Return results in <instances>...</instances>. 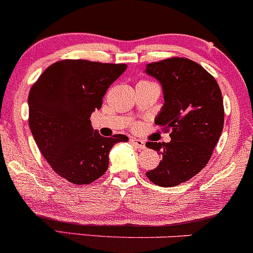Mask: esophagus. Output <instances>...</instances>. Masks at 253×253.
<instances>
[{"label":"esophagus","instance_id":"34e87169","mask_svg":"<svg viewBox=\"0 0 253 253\" xmlns=\"http://www.w3.org/2000/svg\"><path fill=\"white\" fill-rule=\"evenodd\" d=\"M130 143L134 145L135 147H138L139 150H144L145 149V143L143 140H140V139L132 138V139H130Z\"/></svg>","mask_w":253,"mask_h":253}]
</instances>
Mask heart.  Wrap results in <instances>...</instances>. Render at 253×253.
Wrapping results in <instances>:
<instances>
[{
    "label": "heart",
    "mask_w": 253,
    "mask_h": 253,
    "mask_svg": "<svg viewBox=\"0 0 253 253\" xmlns=\"http://www.w3.org/2000/svg\"><path fill=\"white\" fill-rule=\"evenodd\" d=\"M139 83H150L149 82V81H145V80H141V81H139V82H138V84Z\"/></svg>",
    "instance_id": "b5f03b06"
}]
</instances>
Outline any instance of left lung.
Returning <instances> with one entry per match:
<instances>
[{
    "label": "left lung",
    "instance_id": "8db88e82",
    "mask_svg": "<svg viewBox=\"0 0 253 253\" xmlns=\"http://www.w3.org/2000/svg\"><path fill=\"white\" fill-rule=\"evenodd\" d=\"M146 74L163 86L165 103L155 123L171 136L170 143L146 144L162 155L158 167L146 176L157 185L175 187L210 162L223 128L221 90L210 72L188 58L150 63Z\"/></svg>",
    "mask_w": 253,
    "mask_h": 253
}]
</instances>
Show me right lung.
Masks as SVG:
<instances>
[{
    "mask_svg": "<svg viewBox=\"0 0 253 253\" xmlns=\"http://www.w3.org/2000/svg\"><path fill=\"white\" fill-rule=\"evenodd\" d=\"M126 64L64 59L40 75L28 95V124L43 158L60 177L74 184H90L108 169L109 151L127 141L92 128L90 117L102 106L110 84Z\"/></svg>",
    "mask_w": 253,
    "mask_h": 253,
    "instance_id": "right-lung-1",
    "label": "right lung"
}]
</instances>
